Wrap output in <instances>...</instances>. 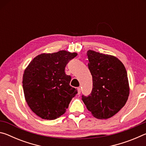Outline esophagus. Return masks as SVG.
Here are the masks:
<instances>
[{
    "label": "esophagus",
    "instance_id": "obj_1",
    "mask_svg": "<svg viewBox=\"0 0 146 146\" xmlns=\"http://www.w3.org/2000/svg\"><path fill=\"white\" fill-rule=\"evenodd\" d=\"M77 91H78V95H80V92H81L80 88H77Z\"/></svg>",
    "mask_w": 146,
    "mask_h": 146
}]
</instances>
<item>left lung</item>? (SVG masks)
Segmentation results:
<instances>
[{
	"instance_id": "left-lung-1",
	"label": "left lung",
	"mask_w": 146,
	"mask_h": 146,
	"mask_svg": "<svg viewBox=\"0 0 146 146\" xmlns=\"http://www.w3.org/2000/svg\"><path fill=\"white\" fill-rule=\"evenodd\" d=\"M88 68L93 78L92 91L82 99L94 117L108 119L125 106L129 86L125 66L115 56L87 51Z\"/></svg>"
}]
</instances>
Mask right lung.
Returning a JSON list of instances; mask_svg holds the SVG:
<instances>
[{
	"label": "right lung",
	"mask_w": 146,
	"mask_h": 146,
	"mask_svg": "<svg viewBox=\"0 0 146 146\" xmlns=\"http://www.w3.org/2000/svg\"><path fill=\"white\" fill-rule=\"evenodd\" d=\"M77 55L62 50L35 56L24 70V97L32 111L42 119L55 120L66 111L77 90L65 73L68 62Z\"/></svg>",
	"instance_id": "obj_1"
}]
</instances>
